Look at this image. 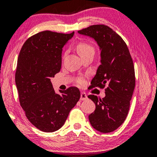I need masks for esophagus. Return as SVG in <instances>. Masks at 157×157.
<instances>
[{
    "label": "esophagus",
    "mask_w": 157,
    "mask_h": 157,
    "mask_svg": "<svg viewBox=\"0 0 157 157\" xmlns=\"http://www.w3.org/2000/svg\"><path fill=\"white\" fill-rule=\"evenodd\" d=\"M87 99V95H86V94L85 92H81V94H80V99L82 101H84V100H86Z\"/></svg>",
    "instance_id": "1"
}]
</instances>
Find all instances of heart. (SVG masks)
I'll return each instance as SVG.
<instances>
[{
    "label": "heart",
    "instance_id": "heart-1",
    "mask_svg": "<svg viewBox=\"0 0 157 157\" xmlns=\"http://www.w3.org/2000/svg\"><path fill=\"white\" fill-rule=\"evenodd\" d=\"M77 50H78L79 54L81 57H83L87 55L90 53H94V48L90 44L86 43V42H80L78 44L77 46ZM78 82L79 85H83L85 83V79L82 78H80L78 79Z\"/></svg>",
    "mask_w": 157,
    "mask_h": 157
}]
</instances>
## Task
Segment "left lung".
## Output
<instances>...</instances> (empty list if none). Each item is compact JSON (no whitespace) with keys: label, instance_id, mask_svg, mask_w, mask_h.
Here are the masks:
<instances>
[{"label":"left lung","instance_id":"1","mask_svg":"<svg viewBox=\"0 0 157 157\" xmlns=\"http://www.w3.org/2000/svg\"><path fill=\"white\" fill-rule=\"evenodd\" d=\"M92 37L101 50V65L91 82L90 89H105V97L89 95L96 105L89 116L92 127L101 132H113L125 121L135 86V68L130 51L123 39L104 25H92L79 30Z\"/></svg>","mask_w":157,"mask_h":157}]
</instances>
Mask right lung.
Wrapping results in <instances>:
<instances>
[{
    "mask_svg": "<svg viewBox=\"0 0 157 157\" xmlns=\"http://www.w3.org/2000/svg\"><path fill=\"white\" fill-rule=\"evenodd\" d=\"M74 33L39 32L25 42L18 56L15 84L20 106L29 122L43 132L60 129L80 98L75 86L56 94L50 79L60 72L63 47Z\"/></svg>",
    "mask_w": 157,
    "mask_h": 157,
    "instance_id": "add662e5",
    "label": "right lung"
}]
</instances>
